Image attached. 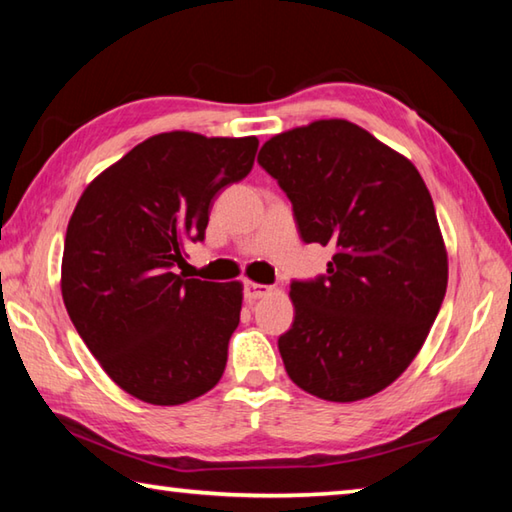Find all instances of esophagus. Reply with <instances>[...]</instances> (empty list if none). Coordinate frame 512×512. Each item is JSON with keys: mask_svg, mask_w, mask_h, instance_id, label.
I'll return each instance as SVG.
<instances>
[{"mask_svg": "<svg viewBox=\"0 0 512 512\" xmlns=\"http://www.w3.org/2000/svg\"><path fill=\"white\" fill-rule=\"evenodd\" d=\"M266 293H271V287H266V284H257V282H246L244 284L246 302H255L259 298H264Z\"/></svg>", "mask_w": 512, "mask_h": 512, "instance_id": "esophagus-1", "label": "esophagus"}]
</instances>
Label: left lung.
I'll return each mask as SVG.
<instances>
[{"label":"left lung","instance_id":"1","mask_svg":"<svg viewBox=\"0 0 512 512\" xmlns=\"http://www.w3.org/2000/svg\"><path fill=\"white\" fill-rule=\"evenodd\" d=\"M305 244L332 246L327 273L293 280V325L277 339L293 384L327 402L384 391L409 368L447 291V253L418 169L345 119L268 140Z\"/></svg>","mask_w":512,"mask_h":512}]
</instances>
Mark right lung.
I'll return each instance as SVG.
<instances>
[{
	"instance_id": "right-lung-1",
	"label": "right lung",
	"mask_w": 512,
	"mask_h": 512,
	"mask_svg": "<svg viewBox=\"0 0 512 512\" xmlns=\"http://www.w3.org/2000/svg\"><path fill=\"white\" fill-rule=\"evenodd\" d=\"M257 137L153 135L94 178L69 219L63 300L126 393L173 406L210 391L239 325L241 284L173 273L203 241L216 194L253 169Z\"/></svg>"
}]
</instances>
